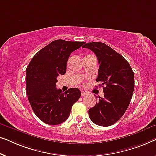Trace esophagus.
Here are the masks:
<instances>
[{"instance_id": "1", "label": "esophagus", "mask_w": 156, "mask_h": 156, "mask_svg": "<svg viewBox=\"0 0 156 156\" xmlns=\"http://www.w3.org/2000/svg\"><path fill=\"white\" fill-rule=\"evenodd\" d=\"M87 92H85V91H82V93H81V96H82V97H84V96H85V95H87Z\"/></svg>"}]
</instances>
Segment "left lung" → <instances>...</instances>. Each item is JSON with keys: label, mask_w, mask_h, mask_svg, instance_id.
<instances>
[{"label": "left lung", "mask_w": 156, "mask_h": 156, "mask_svg": "<svg viewBox=\"0 0 156 156\" xmlns=\"http://www.w3.org/2000/svg\"><path fill=\"white\" fill-rule=\"evenodd\" d=\"M93 51L99 68L97 82L103 87L104 97L89 109L95 124L109 126L120 119L129 107L134 89V74L124 57L103 42L86 43L82 47Z\"/></svg>", "instance_id": "8db88e82"}]
</instances>
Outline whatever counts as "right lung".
Returning <instances> with one entry per match:
<instances>
[{"label":"right lung","instance_id":"right-lung-1","mask_svg":"<svg viewBox=\"0 0 156 156\" xmlns=\"http://www.w3.org/2000/svg\"><path fill=\"white\" fill-rule=\"evenodd\" d=\"M84 43L54 40L38 51L27 67V98L36 116L47 124H60L67 120L72 105L81 97L79 89L62 92L56 83L57 76L66 73L70 54Z\"/></svg>","mask_w":156,"mask_h":156}]
</instances>
